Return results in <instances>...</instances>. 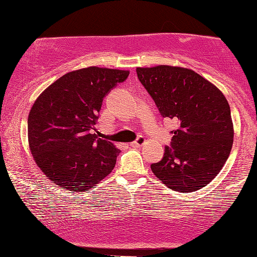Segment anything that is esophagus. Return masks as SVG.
<instances>
[{
  "label": "esophagus",
  "mask_w": 257,
  "mask_h": 257,
  "mask_svg": "<svg viewBox=\"0 0 257 257\" xmlns=\"http://www.w3.org/2000/svg\"><path fill=\"white\" fill-rule=\"evenodd\" d=\"M144 142H145L144 137H142V136H139V137H138L137 139H136V141L131 142V143H130V145H131L132 148H137V147H141V145H143Z\"/></svg>",
  "instance_id": "34e87169"
}]
</instances>
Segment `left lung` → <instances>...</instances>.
Listing matches in <instances>:
<instances>
[{
  "mask_svg": "<svg viewBox=\"0 0 257 257\" xmlns=\"http://www.w3.org/2000/svg\"><path fill=\"white\" fill-rule=\"evenodd\" d=\"M141 83L163 118L175 120L169 147L151 170L168 188L195 192L225 164L233 143L231 110L223 93L191 69L137 68Z\"/></svg>",
  "mask_w": 257,
  "mask_h": 257,
  "instance_id": "left-lung-1",
  "label": "left lung"
}]
</instances>
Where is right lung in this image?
<instances>
[{"label": "right lung", "mask_w": 257, "mask_h": 257, "mask_svg": "<svg viewBox=\"0 0 257 257\" xmlns=\"http://www.w3.org/2000/svg\"><path fill=\"white\" fill-rule=\"evenodd\" d=\"M128 74L80 69L62 76L36 100L28 115V143L37 166L57 186L84 192L113 170L120 150L99 138L96 123L103 97Z\"/></svg>", "instance_id": "1"}]
</instances>
